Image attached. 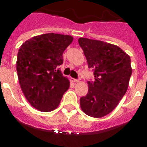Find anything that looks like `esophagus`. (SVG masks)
Wrapping results in <instances>:
<instances>
[{
	"instance_id": "1",
	"label": "esophagus",
	"mask_w": 147,
	"mask_h": 147,
	"mask_svg": "<svg viewBox=\"0 0 147 147\" xmlns=\"http://www.w3.org/2000/svg\"><path fill=\"white\" fill-rule=\"evenodd\" d=\"M70 80H71V82H74V83L78 82V79H76V78H71Z\"/></svg>"
}]
</instances>
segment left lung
I'll return each instance as SVG.
<instances>
[{"mask_svg": "<svg viewBox=\"0 0 147 147\" xmlns=\"http://www.w3.org/2000/svg\"><path fill=\"white\" fill-rule=\"evenodd\" d=\"M94 80L88 81V92L80 98L83 112L93 117H102L117 106L127 90L132 74L130 56L115 45L100 40L79 38Z\"/></svg>", "mask_w": 147, "mask_h": 147, "instance_id": "8db88e82", "label": "left lung"}]
</instances>
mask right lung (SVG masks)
I'll return each mask as SVG.
<instances>
[{"label": "right lung", "instance_id": "1", "mask_svg": "<svg viewBox=\"0 0 147 147\" xmlns=\"http://www.w3.org/2000/svg\"><path fill=\"white\" fill-rule=\"evenodd\" d=\"M72 41L71 36L47 33L31 38L20 48L17 60L20 85L30 104L40 111L55 110L69 88V81L58 66Z\"/></svg>", "mask_w": 147, "mask_h": 147}]
</instances>
